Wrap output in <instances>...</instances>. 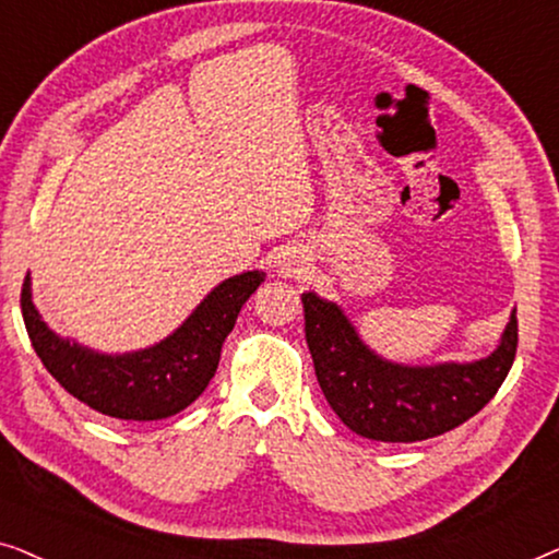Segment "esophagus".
<instances>
[{
	"instance_id": "34e87169",
	"label": "esophagus",
	"mask_w": 559,
	"mask_h": 559,
	"mask_svg": "<svg viewBox=\"0 0 559 559\" xmlns=\"http://www.w3.org/2000/svg\"><path fill=\"white\" fill-rule=\"evenodd\" d=\"M308 257H305V251L300 249H287L285 254L280 259V272L285 274V277H300V274L308 272Z\"/></svg>"
}]
</instances>
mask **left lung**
Returning <instances> with one entry per match:
<instances>
[{
  "instance_id": "8db88e82",
  "label": "left lung",
  "mask_w": 559,
  "mask_h": 559,
  "mask_svg": "<svg viewBox=\"0 0 559 559\" xmlns=\"http://www.w3.org/2000/svg\"><path fill=\"white\" fill-rule=\"evenodd\" d=\"M305 338L318 384L341 423L379 442H419L455 430L499 392L516 356V310L499 346L476 361L396 364L366 346L338 302L302 293Z\"/></svg>"
}]
</instances>
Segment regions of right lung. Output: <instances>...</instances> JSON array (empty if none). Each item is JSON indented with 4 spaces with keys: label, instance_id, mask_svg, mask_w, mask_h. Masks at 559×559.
I'll list each match as a JSON object with an SVG mask.
<instances>
[{
    "label": "right lung",
    "instance_id": "1",
    "mask_svg": "<svg viewBox=\"0 0 559 559\" xmlns=\"http://www.w3.org/2000/svg\"><path fill=\"white\" fill-rule=\"evenodd\" d=\"M262 282L259 270L234 274L213 287L167 338L127 354H102L50 331L33 302L29 272L20 305L35 354L68 394L106 417L152 423L178 415L205 392L226 335Z\"/></svg>",
    "mask_w": 559,
    "mask_h": 559
}]
</instances>
